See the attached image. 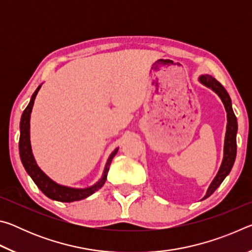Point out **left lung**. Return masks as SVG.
Wrapping results in <instances>:
<instances>
[{"label": "left lung", "mask_w": 252, "mask_h": 252, "mask_svg": "<svg viewBox=\"0 0 252 252\" xmlns=\"http://www.w3.org/2000/svg\"><path fill=\"white\" fill-rule=\"evenodd\" d=\"M199 81L203 85H206L207 88L211 89L213 92H216L217 94L222 101L224 105L225 112H227V131H225V138H224V147H223V159L222 163H221V167L219 169L218 173H217L216 178L213 179L211 182L210 187L207 191L206 195H204L203 199H207L210 197V195L215 192L224 178L228 176L231 171L232 165L234 163V160H236L237 156V131H238V123H237V118L234 116L232 105H231V99L228 94V92L225 91V89L222 87V84L218 82L213 76L209 74L201 75L199 78Z\"/></svg>", "instance_id": "left-lung-1"}]
</instances>
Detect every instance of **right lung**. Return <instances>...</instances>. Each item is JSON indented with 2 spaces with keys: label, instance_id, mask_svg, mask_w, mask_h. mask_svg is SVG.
Returning a JSON list of instances; mask_svg holds the SVG:
<instances>
[{
  "label": "right lung",
  "instance_id": "add662e5",
  "mask_svg": "<svg viewBox=\"0 0 252 252\" xmlns=\"http://www.w3.org/2000/svg\"><path fill=\"white\" fill-rule=\"evenodd\" d=\"M40 84L35 92L32 94L31 101H30L29 105L23 111L22 117H21L20 122V141H19V150H20V157L21 161H22L23 167L27 170V172L30 174V177L32 178L34 183L39 187V189L43 192L46 197H49L52 200H57V201L61 202H73L79 201L88 198L89 195H91L100 189V188L104 185L106 180V176H108V171L110 168L111 162L114 156L117 155L119 148H117L112 153H111L108 161H106L105 168L103 174L99 181H97L94 186L84 188V189H75V188H70L65 186L58 185L57 182H54L52 179H50L46 174L42 171V170L37 167L35 159H34L32 149H31V141H30V118H31L32 108L34 104V100L37 92L41 89Z\"/></svg>",
  "mask_w": 252,
  "mask_h": 252
}]
</instances>
